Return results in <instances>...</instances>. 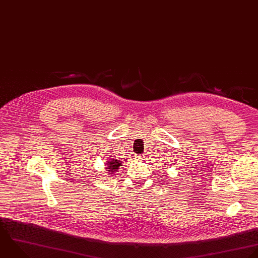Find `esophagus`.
<instances>
[{
	"label": "esophagus",
	"mask_w": 258,
	"mask_h": 258,
	"mask_svg": "<svg viewBox=\"0 0 258 258\" xmlns=\"http://www.w3.org/2000/svg\"><path fill=\"white\" fill-rule=\"evenodd\" d=\"M143 159H144V157H143L142 155H136V156H135V160H136V161H142Z\"/></svg>",
	"instance_id": "obj_1"
}]
</instances>
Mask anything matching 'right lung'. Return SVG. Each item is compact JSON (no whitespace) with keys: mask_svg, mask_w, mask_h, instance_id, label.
Instances as JSON below:
<instances>
[{"mask_svg":"<svg viewBox=\"0 0 258 258\" xmlns=\"http://www.w3.org/2000/svg\"><path fill=\"white\" fill-rule=\"evenodd\" d=\"M107 164H108L106 166L107 171L109 173H113V172H115L118 169V167L120 166L121 163H120V161H117V160H109V162Z\"/></svg>","mask_w":258,"mask_h":258,"instance_id":"1","label":"right lung"}]
</instances>
